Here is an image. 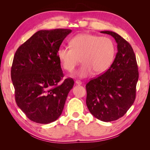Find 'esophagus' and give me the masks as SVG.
Wrapping results in <instances>:
<instances>
[{
    "instance_id": "esophagus-1",
    "label": "esophagus",
    "mask_w": 150,
    "mask_h": 150,
    "mask_svg": "<svg viewBox=\"0 0 150 150\" xmlns=\"http://www.w3.org/2000/svg\"><path fill=\"white\" fill-rule=\"evenodd\" d=\"M76 84H78V85H81L82 84V82H81L80 81H78V80H76V82H75Z\"/></svg>"
}]
</instances>
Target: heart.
<instances>
[{
  "instance_id": "b5f03b06",
  "label": "heart",
  "mask_w": 150,
  "mask_h": 150,
  "mask_svg": "<svg viewBox=\"0 0 150 150\" xmlns=\"http://www.w3.org/2000/svg\"><path fill=\"white\" fill-rule=\"evenodd\" d=\"M70 47L58 49L57 56L65 70L73 71L81 61L83 64L76 72V76L86 78L94 72L101 74L105 72L114 59L116 46L108 37L83 33L76 35L70 42Z\"/></svg>"
}]
</instances>
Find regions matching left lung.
<instances>
[{
  "mask_svg": "<svg viewBox=\"0 0 150 150\" xmlns=\"http://www.w3.org/2000/svg\"><path fill=\"white\" fill-rule=\"evenodd\" d=\"M101 33L115 38L117 52L110 67L86 84V105L97 119L110 122L123 116L133 105L139 72L129 43L114 32Z\"/></svg>",
  "mask_w": 150,
  "mask_h": 150,
  "instance_id": "1",
  "label": "left lung"
}]
</instances>
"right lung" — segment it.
I'll return each instance as SVG.
<instances>
[{
    "label": "right lung",
    "mask_w": 150,
    "mask_h": 150,
    "mask_svg": "<svg viewBox=\"0 0 150 150\" xmlns=\"http://www.w3.org/2000/svg\"><path fill=\"white\" fill-rule=\"evenodd\" d=\"M71 29L40 30L16 51L11 67L16 102L28 118L37 123L56 121L74 84L64 77L57 51Z\"/></svg>",
    "instance_id": "obj_1"
}]
</instances>
